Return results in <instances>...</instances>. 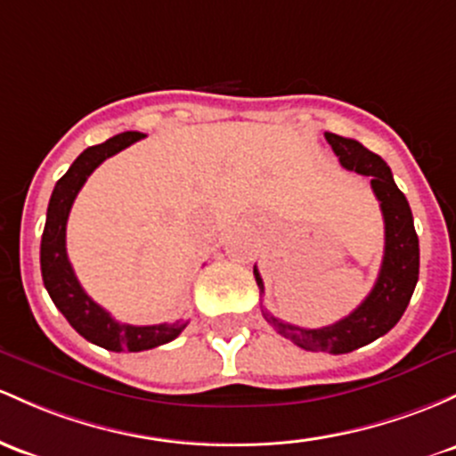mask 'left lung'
<instances>
[{
  "mask_svg": "<svg viewBox=\"0 0 456 456\" xmlns=\"http://www.w3.org/2000/svg\"><path fill=\"white\" fill-rule=\"evenodd\" d=\"M324 138L331 144L333 153L338 155L339 164L346 171L370 177V186L381 203L385 220V253L377 283L366 301L331 327L303 329L270 316L264 309L262 314L274 331L292 339L297 346L312 350V353L344 354L381 338L389 329H394V324L403 316L411 301L415 283H418L419 244L407 197L398 190L392 171L383 162V158L368 151L362 142L353 138L338 136L331 132L324 134ZM253 274L259 289L264 292V281L257 268H253Z\"/></svg>",
  "mask_w": 456,
  "mask_h": 456,
  "instance_id": "8db88e82",
  "label": "left lung"
}]
</instances>
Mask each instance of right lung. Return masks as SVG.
Instances as JSON below:
<instances>
[{"label":"right lung","instance_id":"1","mask_svg":"<svg viewBox=\"0 0 456 456\" xmlns=\"http://www.w3.org/2000/svg\"><path fill=\"white\" fill-rule=\"evenodd\" d=\"M144 138L140 132H125L112 136L106 142L88 147L86 151L79 153L67 173L58 179L53 188L52 199H49L47 220H45V232L41 240V273L43 283L47 288L49 297L69 324L88 342L97 346L114 350V353H140L162 344L171 342L186 329L188 322L175 320V322L151 324V327H134V324L117 322L102 305L84 292L75 277L71 262L67 255V220L71 212L75 197L82 190L90 173L103 162L112 158L114 153L123 151L125 147L134 144L136 140Z\"/></svg>","mask_w":456,"mask_h":456}]
</instances>
